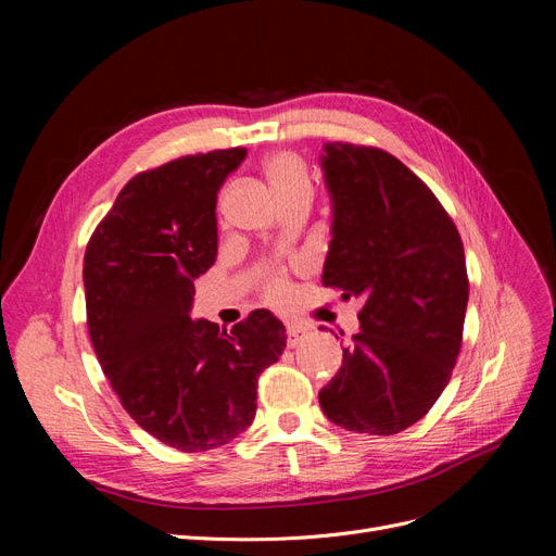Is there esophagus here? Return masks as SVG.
I'll return each mask as SVG.
<instances>
[{"label": "esophagus", "instance_id": "1", "mask_svg": "<svg viewBox=\"0 0 556 556\" xmlns=\"http://www.w3.org/2000/svg\"><path fill=\"white\" fill-rule=\"evenodd\" d=\"M308 336H311V329H308V327L299 325V323H288V345H290V348L301 345V343H304V341L308 339Z\"/></svg>", "mask_w": 556, "mask_h": 556}]
</instances>
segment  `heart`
<instances>
[{
  "label": "heart",
  "mask_w": 556,
  "mask_h": 556,
  "mask_svg": "<svg viewBox=\"0 0 556 556\" xmlns=\"http://www.w3.org/2000/svg\"><path fill=\"white\" fill-rule=\"evenodd\" d=\"M264 176L271 185V190L276 199L282 204H288L292 199H311L313 188H311V178L306 172V164L299 155L288 153V150H278V153L268 155L264 162ZM264 296L271 301V304H282L290 294V282L280 271L271 274L264 285Z\"/></svg>",
  "instance_id": "obj_1"
}]
</instances>
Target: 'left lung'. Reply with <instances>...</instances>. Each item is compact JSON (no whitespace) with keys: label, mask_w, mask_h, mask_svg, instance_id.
<instances>
[{"label":"left lung","mask_w":556,"mask_h":556,"mask_svg":"<svg viewBox=\"0 0 556 556\" xmlns=\"http://www.w3.org/2000/svg\"><path fill=\"white\" fill-rule=\"evenodd\" d=\"M323 169L333 201L323 282L364 306L319 406L348 431L392 435L429 413L457 364L464 243L435 194L384 150L325 143Z\"/></svg>","instance_id":"1"}]
</instances>
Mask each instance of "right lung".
Listing matches in <instances>:
<instances>
[{"mask_svg":"<svg viewBox=\"0 0 556 556\" xmlns=\"http://www.w3.org/2000/svg\"><path fill=\"white\" fill-rule=\"evenodd\" d=\"M245 153L211 150L137 174L83 260L104 376L134 422L180 452L227 445L252 425L257 378L288 343L266 308L229 331L190 317L194 278L217 255V190Z\"/></svg>","mask_w":556,"mask_h":556,"instance_id":"1","label":"right lung"}]
</instances>
